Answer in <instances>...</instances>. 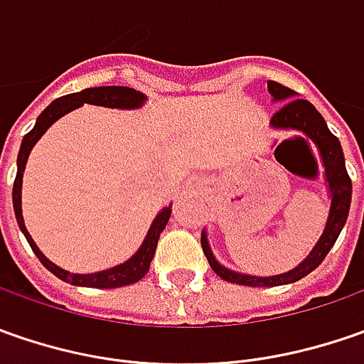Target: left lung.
<instances>
[{
    "mask_svg": "<svg viewBox=\"0 0 364 364\" xmlns=\"http://www.w3.org/2000/svg\"><path fill=\"white\" fill-rule=\"evenodd\" d=\"M267 89L273 95L275 101L282 99H291L294 91L284 87L282 82L275 80H267ZM273 127H284V129H300L306 135H310L316 141V146L322 154V161L326 166V178H328L330 194H332V203H330V215L326 220L324 232L320 237V241L316 243L312 249V253L301 261L300 265L291 272L282 273V275H273V277H255V275H243V273L231 272L227 267H223L218 263L208 241H206V232H203L200 243H203V251L213 272L217 273L218 277H223L225 282L231 284H239V286H251V287H273V286H284V284H294L301 277H306L308 273H312L324 261V257L328 255V251L332 249V245L336 243L338 235L343 231L346 217H348V208H350V196H353V182L350 176L346 172L344 166V154L341 141L334 133L326 127V121L322 119V115L316 111V107L306 101V99H291L287 101L286 105L282 107L275 115L272 117Z\"/></svg>",
    "mask_w": 364,
    "mask_h": 364,
    "instance_id": "left-lung-1",
    "label": "left lung"
}]
</instances>
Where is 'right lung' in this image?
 Returning a JSON list of instances; mask_svg holds the SVG:
<instances>
[{
    "label": "right lung",
    "mask_w": 364,
    "mask_h": 364,
    "mask_svg": "<svg viewBox=\"0 0 364 364\" xmlns=\"http://www.w3.org/2000/svg\"><path fill=\"white\" fill-rule=\"evenodd\" d=\"M146 101V95H141L135 89L129 87H92V89H85L80 92H73V95H64L60 99L52 101L36 121L34 129L28 132L21 139L20 154H18V174L14 180V213L18 218V225H20L21 232L26 235L28 243L32 247V251L36 253V257L42 261V265L52 272L56 277H60L66 284H73V286H82V287H123L129 286L139 282L147 272H149V263L154 259L156 253V247H158V239H160V232L164 231V227L168 225V218L172 215V206H166L160 215L156 217V220L151 223L149 231H147L146 241L141 243V247L137 249V253L132 259H127L125 263H121L117 267H111L105 272L97 273H68L60 269L58 265H54L52 261L42 255V251L36 247L32 241L30 232L26 231V225H23V217H21V174H23V168H26V161L28 156L32 151L34 144L44 135V132L48 129L50 125L56 119H60L63 115H66L68 111L77 109L82 103H91V105H101V107H115V109H135V107H141V103Z\"/></svg>",
    "instance_id": "obj_1"
}]
</instances>
